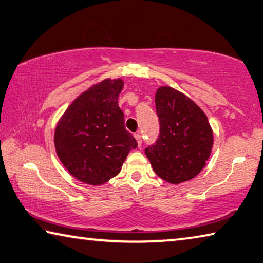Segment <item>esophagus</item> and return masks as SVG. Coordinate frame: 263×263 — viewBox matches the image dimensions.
<instances>
[{
    "mask_svg": "<svg viewBox=\"0 0 263 263\" xmlns=\"http://www.w3.org/2000/svg\"><path fill=\"white\" fill-rule=\"evenodd\" d=\"M135 138H136V140H137L138 147H140V146H141V142H142L141 135H140V133H135Z\"/></svg>",
    "mask_w": 263,
    "mask_h": 263,
    "instance_id": "34e87169",
    "label": "esophagus"
}]
</instances>
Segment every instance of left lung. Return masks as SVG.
<instances>
[{
	"mask_svg": "<svg viewBox=\"0 0 263 263\" xmlns=\"http://www.w3.org/2000/svg\"><path fill=\"white\" fill-rule=\"evenodd\" d=\"M160 136L145 149L153 170L170 184L198 176L211 156L214 133L206 114L193 100L170 86L155 94Z\"/></svg>",
	"mask_w": 263,
	"mask_h": 263,
	"instance_id": "obj_1",
	"label": "left lung"
}]
</instances>
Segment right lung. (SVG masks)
I'll use <instances>...</instances> for the list:
<instances>
[{"instance_id": "1", "label": "right lung", "mask_w": 263, "mask_h": 263, "mask_svg": "<svg viewBox=\"0 0 263 263\" xmlns=\"http://www.w3.org/2000/svg\"><path fill=\"white\" fill-rule=\"evenodd\" d=\"M124 82L107 78L83 92L57 122L56 154L82 183L99 186L119 174L137 141L124 125L118 97Z\"/></svg>"}]
</instances>
